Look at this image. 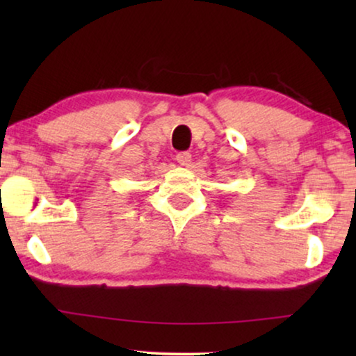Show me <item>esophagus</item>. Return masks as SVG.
I'll list each match as a JSON object with an SVG mask.
<instances>
[{
    "label": "esophagus",
    "mask_w": 356,
    "mask_h": 356,
    "mask_svg": "<svg viewBox=\"0 0 356 356\" xmlns=\"http://www.w3.org/2000/svg\"><path fill=\"white\" fill-rule=\"evenodd\" d=\"M177 162L181 165V167H188L191 163V154L189 152H178L177 154Z\"/></svg>",
    "instance_id": "esophagus-1"
}]
</instances>
